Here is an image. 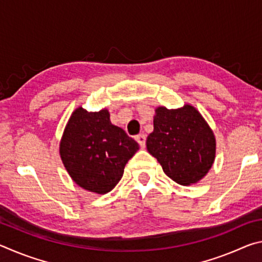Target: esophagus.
<instances>
[{"mask_svg":"<svg viewBox=\"0 0 262 262\" xmlns=\"http://www.w3.org/2000/svg\"><path fill=\"white\" fill-rule=\"evenodd\" d=\"M135 140H136L137 143L140 144L141 148H144L145 147V136L143 134H140V135L135 136Z\"/></svg>","mask_w":262,"mask_h":262,"instance_id":"1","label":"esophagus"}]
</instances>
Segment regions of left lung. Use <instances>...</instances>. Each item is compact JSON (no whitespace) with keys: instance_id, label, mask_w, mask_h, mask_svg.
<instances>
[{"instance_id":"1","label":"left lung","mask_w":262,"mask_h":262,"mask_svg":"<svg viewBox=\"0 0 262 262\" xmlns=\"http://www.w3.org/2000/svg\"><path fill=\"white\" fill-rule=\"evenodd\" d=\"M147 149L164 173L179 185L188 186L208 173L215 159L216 142L210 127L193 106L158 107Z\"/></svg>"}]
</instances>
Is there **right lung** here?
Wrapping results in <instances>:
<instances>
[{"label": "right lung", "instance_id": "add662e5", "mask_svg": "<svg viewBox=\"0 0 262 262\" xmlns=\"http://www.w3.org/2000/svg\"><path fill=\"white\" fill-rule=\"evenodd\" d=\"M137 150V142L111 123L107 110H75L60 143L62 162L73 180L98 194L115 187Z\"/></svg>", "mask_w": 262, "mask_h": 262}]
</instances>
